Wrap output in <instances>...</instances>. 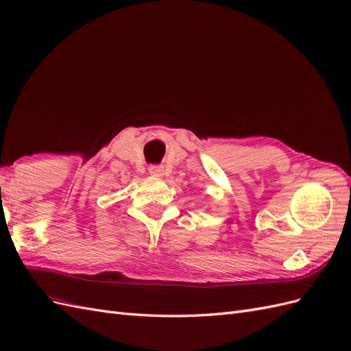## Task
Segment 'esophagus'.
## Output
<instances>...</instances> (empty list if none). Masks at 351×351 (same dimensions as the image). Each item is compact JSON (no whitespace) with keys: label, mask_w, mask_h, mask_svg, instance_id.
<instances>
[{"label":"esophagus","mask_w":351,"mask_h":351,"mask_svg":"<svg viewBox=\"0 0 351 351\" xmlns=\"http://www.w3.org/2000/svg\"><path fill=\"white\" fill-rule=\"evenodd\" d=\"M165 173V169L163 166H158V165H152L149 166V175L154 176V178H161Z\"/></svg>","instance_id":"esophagus-1"}]
</instances>
